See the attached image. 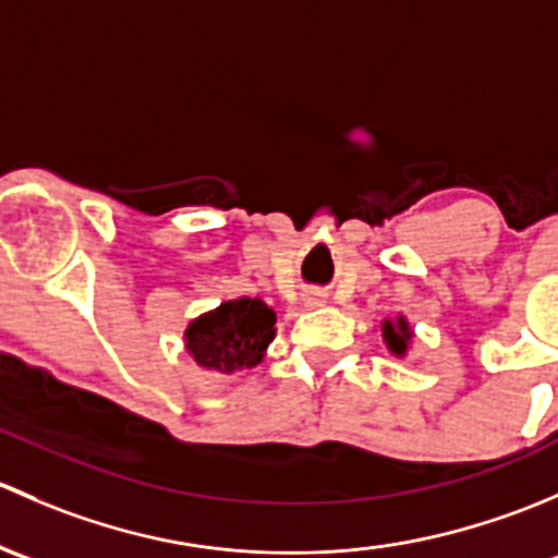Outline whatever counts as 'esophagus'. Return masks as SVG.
Here are the masks:
<instances>
[{
	"label": "esophagus",
	"instance_id": "esophagus-1",
	"mask_svg": "<svg viewBox=\"0 0 558 558\" xmlns=\"http://www.w3.org/2000/svg\"><path fill=\"white\" fill-rule=\"evenodd\" d=\"M303 303H306L308 308L325 306V292H319V290H308L306 295H303Z\"/></svg>",
	"mask_w": 558,
	"mask_h": 558
}]
</instances>
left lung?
<instances>
[{"instance_id": "obj_1", "label": "left lung", "mask_w": 558, "mask_h": 558, "mask_svg": "<svg viewBox=\"0 0 558 558\" xmlns=\"http://www.w3.org/2000/svg\"><path fill=\"white\" fill-rule=\"evenodd\" d=\"M384 341H387V349L395 354V357H403L408 352V343H411V327L403 317H398L395 322H384L381 325Z\"/></svg>"}]
</instances>
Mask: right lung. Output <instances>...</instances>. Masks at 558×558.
Returning a JSON list of instances; mask_svg holds the SVG:
<instances>
[{
  "instance_id": "1",
  "label": "right lung",
  "mask_w": 558,
  "mask_h": 558,
  "mask_svg": "<svg viewBox=\"0 0 558 558\" xmlns=\"http://www.w3.org/2000/svg\"><path fill=\"white\" fill-rule=\"evenodd\" d=\"M274 325L277 314L260 298H236L193 319L185 330V349L209 371H244L263 363L268 343L277 336Z\"/></svg>"
}]
</instances>
